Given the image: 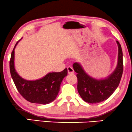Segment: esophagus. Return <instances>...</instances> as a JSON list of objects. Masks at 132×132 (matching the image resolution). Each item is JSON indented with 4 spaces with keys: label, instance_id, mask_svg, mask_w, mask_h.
I'll return each mask as SVG.
<instances>
[{
    "label": "esophagus",
    "instance_id": "obj_1",
    "mask_svg": "<svg viewBox=\"0 0 132 132\" xmlns=\"http://www.w3.org/2000/svg\"><path fill=\"white\" fill-rule=\"evenodd\" d=\"M68 72L69 73L72 74L74 73V70L71 66H69V67H68Z\"/></svg>",
    "mask_w": 132,
    "mask_h": 132
}]
</instances>
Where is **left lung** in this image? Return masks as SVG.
I'll use <instances>...</instances> for the list:
<instances>
[{
	"mask_svg": "<svg viewBox=\"0 0 132 132\" xmlns=\"http://www.w3.org/2000/svg\"><path fill=\"white\" fill-rule=\"evenodd\" d=\"M118 45V62L114 72L105 78L96 79L87 74L79 63L73 64L77 72V89L79 95L88 103H97L105 101L110 97L117 88L123 71L122 51L119 42Z\"/></svg>",
	"mask_w": 132,
	"mask_h": 132,
	"instance_id": "8db88e82",
	"label": "left lung"
}]
</instances>
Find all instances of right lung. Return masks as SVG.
<instances>
[{"label": "right lung", "instance_id": "add662e5", "mask_svg": "<svg viewBox=\"0 0 132 132\" xmlns=\"http://www.w3.org/2000/svg\"><path fill=\"white\" fill-rule=\"evenodd\" d=\"M20 40L13 49L10 62L11 75L14 84L20 94L30 102L43 105L51 103L58 95L61 83L68 75V69L66 68L60 72H50L36 80L29 81L23 78L16 72L14 66V50Z\"/></svg>", "mask_w": 132, "mask_h": 132}]
</instances>
